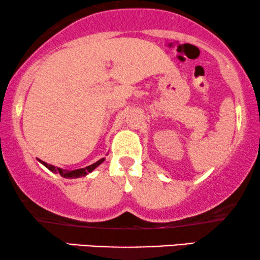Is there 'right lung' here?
<instances>
[{"mask_svg": "<svg viewBox=\"0 0 260 260\" xmlns=\"http://www.w3.org/2000/svg\"><path fill=\"white\" fill-rule=\"evenodd\" d=\"M105 161V158H101L99 161H97L93 165L88 166V167H85V168H80V169H76V170H66V169H61V168H58V167H54L52 165H48V163H46L44 161H41V159H39V162L42 163L46 168L51 170V172L55 173V174H60L62 177H66V179H78V177H83V176H86L87 174H90L91 172H93V170L97 168L99 165H102L103 162Z\"/></svg>", "mask_w": 260, "mask_h": 260, "instance_id": "1", "label": "right lung"}]
</instances>
